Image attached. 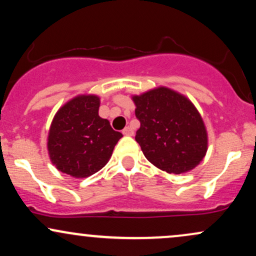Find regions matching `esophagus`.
<instances>
[{
  "label": "esophagus",
  "instance_id": "34e87169",
  "mask_svg": "<svg viewBox=\"0 0 256 256\" xmlns=\"http://www.w3.org/2000/svg\"><path fill=\"white\" fill-rule=\"evenodd\" d=\"M122 134L124 136H134V130H132L130 126H126L124 130H122Z\"/></svg>",
  "mask_w": 256,
  "mask_h": 256
}]
</instances>
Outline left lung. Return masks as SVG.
Here are the masks:
<instances>
[{"label":"left lung","mask_w":256,"mask_h":256,"mask_svg":"<svg viewBox=\"0 0 256 256\" xmlns=\"http://www.w3.org/2000/svg\"><path fill=\"white\" fill-rule=\"evenodd\" d=\"M140 126L136 140L149 162L167 173L189 172L204 160L208 134L186 96L166 86L132 96Z\"/></svg>","instance_id":"1"}]
</instances>
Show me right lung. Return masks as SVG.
I'll return each mask as SVG.
<instances>
[{
	"mask_svg": "<svg viewBox=\"0 0 256 256\" xmlns=\"http://www.w3.org/2000/svg\"><path fill=\"white\" fill-rule=\"evenodd\" d=\"M100 98L84 94L56 112L48 132L46 148L52 164L73 178H86L110 161L122 134L98 116Z\"/></svg>",
	"mask_w": 256,
	"mask_h": 256,
	"instance_id": "obj_1",
	"label": "right lung"
}]
</instances>
